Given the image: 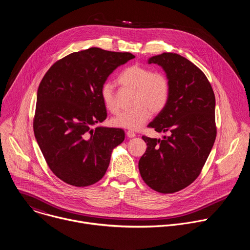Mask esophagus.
I'll return each mask as SVG.
<instances>
[{
  "instance_id": "obj_1",
  "label": "esophagus",
  "mask_w": 250,
  "mask_h": 250,
  "mask_svg": "<svg viewBox=\"0 0 250 250\" xmlns=\"http://www.w3.org/2000/svg\"><path fill=\"white\" fill-rule=\"evenodd\" d=\"M126 135L131 138V137H134L136 134H135V132L132 131V130H127V131H126Z\"/></svg>"
}]
</instances>
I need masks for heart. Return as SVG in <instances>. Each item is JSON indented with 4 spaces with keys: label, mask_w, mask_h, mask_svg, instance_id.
<instances>
[{
    "label": "heart",
    "mask_w": 250,
    "mask_h": 250,
    "mask_svg": "<svg viewBox=\"0 0 250 250\" xmlns=\"http://www.w3.org/2000/svg\"><path fill=\"white\" fill-rule=\"evenodd\" d=\"M118 82L124 88L134 90V94L133 108L112 120L113 125L117 127L138 129L150 119L151 113L159 114L169 102L170 80L160 71H152L146 66L133 64L122 71ZM100 93L105 109L111 114H118L120 105L113 85L111 83L103 84Z\"/></svg>",
    "instance_id": "b5f03b06"
}]
</instances>
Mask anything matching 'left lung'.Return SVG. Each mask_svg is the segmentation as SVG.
<instances>
[{
	"label": "left lung",
	"mask_w": 250,
	"mask_h": 250,
	"mask_svg": "<svg viewBox=\"0 0 250 250\" xmlns=\"http://www.w3.org/2000/svg\"><path fill=\"white\" fill-rule=\"evenodd\" d=\"M148 63L163 68L171 94L165 109L147 126L169 135L142 136L147 148L138 169L151 189L172 194L192 184L208 159L217 136L216 99L203 71L187 58L164 52Z\"/></svg>",
	"instance_id": "1"
}]
</instances>
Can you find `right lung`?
<instances>
[{"instance_id":"obj_1","label":"right lung","mask_w":250,"mask_h":250,"mask_svg":"<svg viewBox=\"0 0 250 250\" xmlns=\"http://www.w3.org/2000/svg\"><path fill=\"white\" fill-rule=\"evenodd\" d=\"M134 57L129 52L91 47L56 61L43 76L33 131L48 167L63 182L86 187L105 174L125 131L92 128L106 118L101 87L116 68Z\"/></svg>"}]
</instances>
